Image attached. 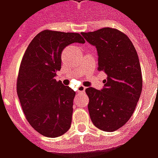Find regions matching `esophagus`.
Listing matches in <instances>:
<instances>
[{"instance_id":"esophagus-1","label":"esophagus","mask_w":158,"mask_h":158,"mask_svg":"<svg viewBox=\"0 0 158 158\" xmlns=\"http://www.w3.org/2000/svg\"><path fill=\"white\" fill-rule=\"evenodd\" d=\"M86 87L85 86H79V88H78V92L79 93H82V92H85V90Z\"/></svg>"}]
</instances>
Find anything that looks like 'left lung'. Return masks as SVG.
<instances>
[{
	"label": "left lung",
	"mask_w": 158,
	"mask_h": 158,
	"mask_svg": "<svg viewBox=\"0 0 158 158\" xmlns=\"http://www.w3.org/2000/svg\"><path fill=\"white\" fill-rule=\"evenodd\" d=\"M98 53V70L107 75L102 90L89 87V117L96 128L115 131L129 121L142 90L139 57L129 37L112 28L81 33Z\"/></svg>",
	"instance_id": "left-lung-1"
}]
</instances>
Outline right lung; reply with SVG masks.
<instances>
[{"label":"right lung","mask_w":158,"mask_h":158,"mask_svg":"<svg viewBox=\"0 0 158 158\" xmlns=\"http://www.w3.org/2000/svg\"><path fill=\"white\" fill-rule=\"evenodd\" d=\"M85 43L78 33L45 29L29 43L19 68L17 93L29 124L40 135L56 138L71 126L75 92L55 79L61 56L72 43Z\"/></svg>","instance_id":"obj_1"}]
</instances>
